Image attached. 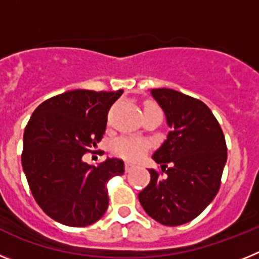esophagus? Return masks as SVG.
Segmentation results:
<instances>
[{
    "label": "esophagus",
    "mask_w": 259,
    "mask_h": 259,
    "mask_svg": "<svg viewBox=\"0 0 259 259\" xmlns=\"http://www.w3.org/2000/svg\"><path fill=\"white\" fill-rule=\"evenodd\" d=\"M124 167H125V172H130V171H132L135 168V164H132V163H130V162H127Z\"/></svg>",
    "instance_id": "1"
}]
</instances>
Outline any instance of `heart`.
I'll list each match as a JSON object with an SVG mask.
<instances>
[{
	"label": "heart",
	"mask_w": 259,
	"mask_h": 259,
	"mask_svg": "<svg viewBox=\"0 0 259 259\" xmlns=\"http://www.w3.org/2000/svg\"><path fill=\"white\" fill-rule=\"evenodd\" d=\"M155 106L153 104H148L145 107ZM149 149V143L144 139H137V137H120L115 140L111 146V150L115 155L120 158H124L128 161H139L144 157Z\"/></svg>",
	"instance_id": "obj_1"
}]
</instances>
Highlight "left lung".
<instances>
[{"label":"left lung","mask_w":259,"mask_h":259,"mask_svg":"<svg viewBox=\"0 0 259 259\" xmlns=\"http://www.w3.org/2000/svg\"><path fill=\"white\" fill-rule=\"evenodd\" d=\"M171 131L153 159L150 183L139 193L146 214L163 226L193 221L209 206L221 187L227 162L223 131L202 101L168 88L152 89Z\"/></svg>","instance_id":"left-lung-1"}]
</instances>
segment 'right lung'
Listing matches in <instances>:
<instances>
[{
    "label": "right lung",
    "mask_w": 259,
    "mask_h": 259,
    "mask_svg": "<svg viewBox=\"0 0 259 259\" xmlns=\"http://www.w3.org/2000/svg\"><path fill=\"white\" fill-rule=\"evenodd\" d=\"M123 91L75 89L38 105L23 135L22 166L32 196L47 215L70 227H85L109 206L107 182L123 175L124 163L107 158L83 161L101 141L107 113Z\"/></svg>",
    "instance_id": "1"
}]
</instances>
